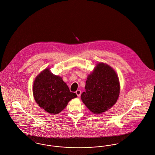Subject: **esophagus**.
I'll return each mask as SVG.
<instances>
[{
    "instance_id": "esophagus-1",
    "label": "esophagus",
    "mask_w": 155,
    "mask_h": 155,
    "mask_svg": "<svg viewBox=\"0 0 155 155\" xmlns=\"http://www.w3.org/2000/svg\"><path fill=\"white\" fill-rule=\"evenodd\" d=\"M75 93H76V94L77 95V96H78V97H80V96H81V92L80 90H77V91L75 92Z\"/></svg>"
}]
</instances>
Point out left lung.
I'll return each instance as SVG.
<instances>
[{"label":"left lung","mask_w":155,"mask_h":155,"mask_svg":"<svg viewBox=\"0 0 155 155\" xmlns=\"http://www.w3.org/2000/svg\"><path fill=\"white\" fill-rule=\"evenodd\" d=\"M85 92L81 99L89 110L101 114L110 109L118 99L120 85L115 70L104 63L96 64L89 74L85 84Z\"/></svg>","instance_id":"left-lung-1"}]
</instances>
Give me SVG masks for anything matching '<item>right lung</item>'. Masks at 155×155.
<instances>
[{
    "instance_id": "obj_1",
    "label": "right lung",
    "mask_w": 155,
    "mask_h": 155,
    "mask_svg": "<svg viewBox=\"0 0 155 155\" xmlns=\"http://www.w3.org/2000/svg\"><path fill=\"white\" fill-rule=\"evenodd\" d=\"M32 92L38 106L53 115L59 114L65 109L69 101L77 97L75 93L70 91L62 77L52 73L49 68L37 75Z\"/></svg>"
}]
</instances>
